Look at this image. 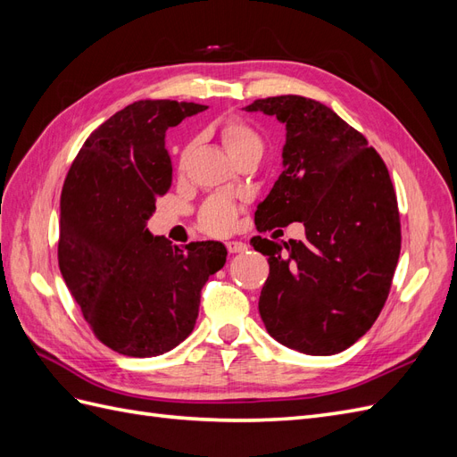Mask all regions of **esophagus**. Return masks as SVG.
<instances>
[{
	"label": "esophagus",
	"instance_id": "34e87169",
	"mask_svg": "<svg viewBox=\"0 0 457 457\" xmlns=\"http://www.w3.org/2000/svg\"><path fill=\"white\" fill-rule=\"evenodd\" d=\"M227 250L228 253H242L247 250V244L244 242H227Z\"/></svg>",
	"mask_w": 457,
	"mask_h": 457
}]
</instances>
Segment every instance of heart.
I'll use <instances>...</instances> for the list:
<instances>
[{"label":"heart","instance_id":"obj_1","mask_svg":"<svg viewBox=\"0 0 457 457\" xmlns=\"http://www.w3.org/2000/svg\"><path fill=\"white\" fill-rule=\"evenodd\" d=\"M219 137L232 160H237L244 154L261 156L262 150H265V141H262L261 133L252 126L250 121H245L244 118H238V116H228L219 123ZM188 152H190V145H187L181 152V165L187 162ZM232 215L234 212L228 205L215 207L212 212V220L217 225L219 232L230 228Z\"/></svg>","mask_w":457,"mask_h":457}]
</instances>
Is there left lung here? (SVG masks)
Segmentation results:
<instances>
[{"instance_id":"left-lung-1","label":"left lung","mask_w":457,"mask_h":457,"mask_svg":"<svg viewBox=\"0 0 457 457\" xmlns=\"http://www.w3.org/2000/svg\"><path fill=\"white\" fill-rule=\"evenodd\" d=\"M245 110L286 123L284 171L257 207V230L299 220L307 234L284 244L252 238L270 265L261 318L289 349L341 353L378 320L391 292L400 215L389 170L361 131L314 99L267 96Z\"/></svg>"}]
</instances>
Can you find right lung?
Instances as JSON below:
<instances>
[{
    "label": "right lung",
    "instance_id": "add662e5",
    "mask_svg": "<svg viewBox=\"0 0 457 457\" xmlns=\"http://www.w3.org/2000/svg\"><path fill=\"white\" fill-rule=\"evenodd\" d=\"M207 106L128 104L79 148L61 192L59 269L95 337L126 356H158L190 336L200 292L227 261L220 242L171 245L148 217L173 168L165 131Z\"/></svg>",
    "mask_w": 457,
    "mask_h": 457
}]
</instances>
